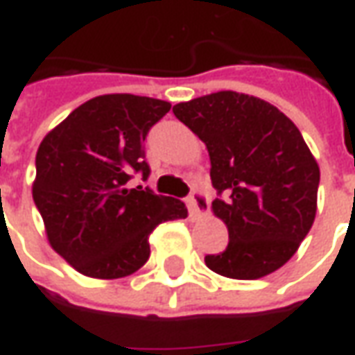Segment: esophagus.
Wrapping results in <instances>:
<instances>
[{
  "mask_svg": "<svg viewBox=\"0 0 355 355\" xmlns=\"http://www.w3.org/2000/svg\"><path fill=\"white\" fill-rule=\"evenodd\" d=\"M188 205H190L192 213H196V215L203 216L209 213V200L203 192H193L192 196L188 198Z\"/></svg>",
  "mask_w": 355,
  "mask_h": 355,
  "instance_id": "esophagus-1",
  "label": "esophagus"
}]
</instances>
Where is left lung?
Instances as JSON below:
<instances>
[{
    "label": "left lung",
    "instance_id": "1",
    "mask_svg": "<svg viewBox=\"0 0 355 355\" xmlns=\"http://www.w3.org/2000/svg\"><path fill=\"white\" fill-rule=\"evenodd\" d=\"M211 159V211L228 228V247L205 264L232 279H259L289 261L318 211L320 165L297 125L274 104L236 91L173 106Z\"/></svg>",
    "mask_w": 355,
    "mask_h": 355
}]
</instances>
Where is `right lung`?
<instances>
[{
    "label": "right lung",
    "mask_w": 355,
    "mask_h": 355,
    "mask_svg": "<svg viewBox=\"0 0 355 355\" xmlns=\"http://www.w3.org/2000/svg\"><path fill=\"white\" fill-rule=\"evenodd\" d=\"M169 110L159 98L101 94L43 137L32 196L49 245L80 274H135L150 257L155 226L188 215L184 201L127 184L132 171L148 177L142 142Z\"/></svg>",
    "instance_id": "1"
}]
</instances>
